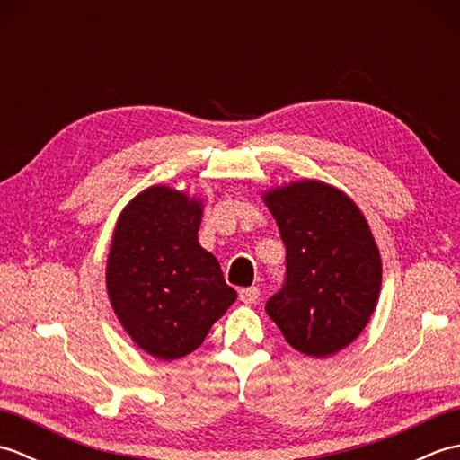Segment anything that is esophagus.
Segmentation results:
<instances>
[{
	"label": "esophagus",
	"mask_w": 460,
	"mask_h": 460,
	"mask_svg": "<svg viewBox=\"0 0 460 460\" xmlns=\"http://www.w3.org/2000/svg\"><path fill=\"white\" fill-rule=\"evenodd\" d=\"M261 296V290L257 287H249V288H241L239 290V300L243 305H257Z\"/></svg>",
	"instance_id": "esophagus-1"
}]
</instances>
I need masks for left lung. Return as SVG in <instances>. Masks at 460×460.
<instances>
[{
	"label": "left lung",
	"instance_id": "1",
	"mask_svg": "<svg viewBox=\"0 0 460 460\" xmlns=\"http://www.w3.org/2000/svg\"><path fill=\"white\" fill-rule=\"evenodd\" d=\"M262 199L287 247L285 285L267 300V314L302 354H336L377 305L381 259L369 225L344 191L314 180L282 185Z\"/></svg>",
	"mask_w": 460,
	"mask_h": 460
}]
</instances>
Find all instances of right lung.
I'll return each instance as SVG.
<instances>
[{"label":"right lung","instance_id":"1","mask_svg":"<svg viewBox=\"0 0 460 460\" xmlns=\"http://www.w3.org/2000/svg\"><path fill=\"white\" fill-rule=\"evenodd\" d=\"M201 215V199L152 185L126 205L112 235L111 305L134 344L164 361L198 349L237 298L199 245Z\"/></svg>","mask_w":460,"mask_h":460}]
</instances>
